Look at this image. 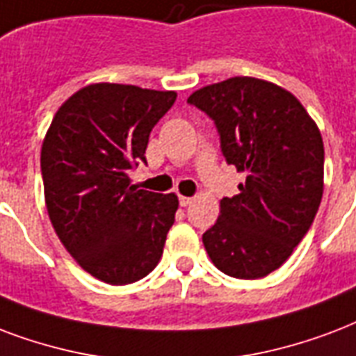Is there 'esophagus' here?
Returning <instances> with one entry per match:
<instances>
[{
    "instance_id": "1",
    "label": "esophagus",
    "mask_w": 356,
    "mask_h": 356,
    "mask_svg": "<svg viewBox=\"0 0 356 356\" xmlns=\"http://www.w3.org/2000/svg\"><path fill=\"white\" fill-rule=\"evenodd\" d=\"M192 200H194V197H188V196H179V203H181V205H183V207H186V205H190V203H192Z\"/></svg>"
}]
</instances>
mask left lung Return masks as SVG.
I'll return each instance as SVG.
<instances>
[{"label":"left lung","mask_w":356,"mask_h":356,"mask_svg":"<svg viewBox=\"0 0 356 356\" xmlns=\"http://www.w3.org/2000/svg\"><path fill=\"white\" fill-rule=\"evenodd\" d=\"M188 102L214 121L227 164L246 173L237 196L220 200L203 246L224 275L263 278L286 263L316 218L321 132L295 95L252 76L205 86Z\"/></svg>","instance_id":"8db88e82"}]
</instances>
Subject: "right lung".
<instances>
[{"label":"right lung","mask_w":356,"mask_h":356,"mask_svg":"<svg viewBox=\"0 0 356 356\" xmlns=\"http://www.w3.org/2000/svg\"><path fill=\"white\" fill-rule=\"evenodd\" d=\"M177 99L89 83L59 106L40 149L44 202L59 241L95 278L124 286L159 265L179 200L130 184L149 134Z\"/></svg>","instance_id":"1"}]
</instances>
